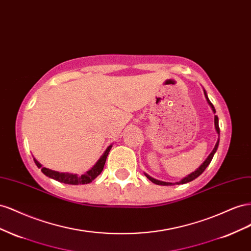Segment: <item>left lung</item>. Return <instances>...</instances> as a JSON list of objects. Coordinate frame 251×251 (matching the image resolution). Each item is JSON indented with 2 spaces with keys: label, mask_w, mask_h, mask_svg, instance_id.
<instances>
[{
  "label": "left lung",
  "mask_w": 251,
  "mask_h": 251,
  "mask_svg": "<svg viewBox=\"0 0 251 251\" xmlns=\"http://www.w3.org/2000/svg\"><path fill=\"white\" fill-rule=\"evenodd\" d=\"M204 90V95H205V98H206V101H207V103L209 104V106H210V108L212 109V112L213 113H216V109H214V107H213V105L211 104V102L209 101V99H208V96H207V92H206V90L205 89H203ZM214 128H216V130H217V133L219 134V137H218V141H217V143H216V146H214V148L212 149V151L210 152V154L207 156V159L202 163V165L200 166L199 168H197V170H195L193 171V173H191L190 175H188V176H186L185 177H183L181 181H178V182H176V183H170V182H163V181H160V180H156V178H153V177H151L150 176H148L147 174H145L144 173V175L146 176V177L148 178V180H150L151 181L152 183H154V184H156V185H162V186H170V185H180V184H185V183H188V182H191V181H193L195 180V178H197L199 176H201L202 174H203V171L207 168V166L209 165L210 164V162H211V160H212V157H213V155H214V153H216V151H217V149H218V147H219V142H220V127H219V118L217 117V116H214Z\"/></svg>",
  "instance_id": "obj_1"
}]
</instances>
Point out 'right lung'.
<instances>
[{
	"label": "right lung",
	"mask_w": 251,
	"mask_h": 251,
	"mask_svg": "<svg viewBox=\"0 0 251 251\" xmlns=\"http://www.w3.org/2000/svg\"><path fill=\"white\" fill-rule=\"evenodd\" d=\"M112 147V144L107 147V149L104 151V153L101 155V157L98 160V162L95 164L94 167L90 168L88 171L82 176H77L76 174H68V173H59V171H54L51 169H48L45 167H42L41 164L34 159V163L39 168H42V173L44 174L46 176L51 177L55 181H59L61 183H65V184H70V185H83V184H88L92 182L95 178L102 173V170L104 168L105 162L107 159V155H108L110 149Z\"/></svg>",
	"instance_id": "1"
}]
</instances>
